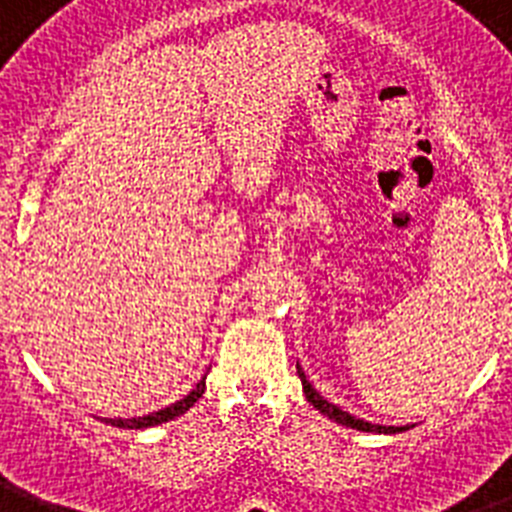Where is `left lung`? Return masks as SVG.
I'll return each mask as SVG.
<instances>
[{
	"instance_id": "8db88e82",
	"label": "left lung",
	"mask_w": 512,
	"mask_h": 512,
	"mask_svg": "<svg viewBox=\"0 0 512 512\" xmlns=\"http://www.w3.org/2000/svg\"><path fill=\"white\" fill-rule=\"evenodd\" d=\"M296 375L302 377V388H304V395H307V401L312 403L317 411H322L325 416H330L333 422L346 424V427H351V429H362V432H385V435H388V432H403V429H406V427H380V424H372V422H364V419H356V416H351L349 411L338 409L336 403L325 401V398H322V395L317 393L312 385H309L307 377H304V372H302V367H299V364H296Z\"/></svg>"
}]
</instances>
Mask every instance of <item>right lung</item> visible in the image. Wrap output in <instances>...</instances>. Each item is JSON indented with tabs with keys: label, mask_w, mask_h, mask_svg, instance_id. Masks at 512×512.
I'll list each match as a JSON object with an SVG mask.
<instances>
[{
	"label": "right lung",
	"mask_w": 512,
	"mask_h": 512,
	"mask_svg": "<svg viewBox=\"0 0 512 512\" xmlns=\"http://www.w3.org/2000/svg\"><path fill=\"white\" fill-rule=\"evenodd\" d=\"M203 393H205V382L200 380L190 393L184 395L182 401L171 403V406H166V409L153 411V414L148 416H137V419H109V422L111 427H122V429H145V427H153V424H163V422H169V419H174V416L184 414L190 406H195V401Z\"/></svg>",
	"instance_id": "add662e5"
}]
</instances>
